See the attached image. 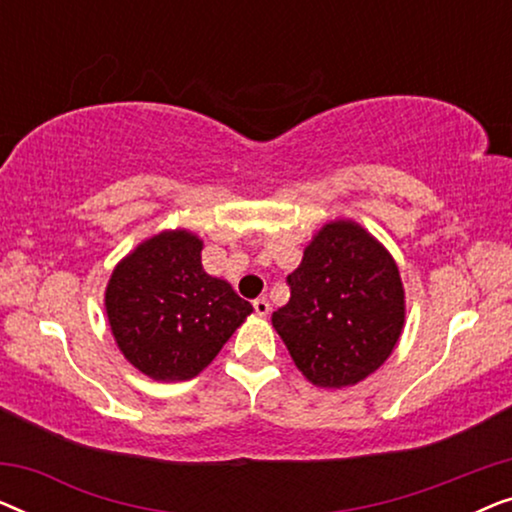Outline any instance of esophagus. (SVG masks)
<instances>
[{"label":"esophagus","instance_id":"1","mask_svg":"<svg viewBox=\"0 0 512 512\" xmlns=\"http://www.w3.org/2000/svg\"><path fill=\"white\" fill-rule=\"evenodd\" d=\"M254 310L258 317H268L270 314V300L268 298H256L254 300Z\"/></svg>","mask_w":512,"mask_h":512}]
</instances>
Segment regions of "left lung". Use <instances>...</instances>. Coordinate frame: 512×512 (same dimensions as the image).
<instances>
[{"label": "left lung", "instance_id": "8db88e82", "mask_svg": "<svg viewBox=\"0 0 512 512\" xmlns=\"http://www.w3.org/2000/svg\"><path fill=\"white\" fill-rule=\"evenodd\" d=\"M291 298L272 312L300 373L342 389L375 373L401 338L405 293L394 258L354 221H331L286 277Z\"/></svg>", "mask_w": 512, "mask_h": 512}]
</instances>
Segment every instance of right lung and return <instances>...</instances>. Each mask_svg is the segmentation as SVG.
Masks as SVG:
<instances>
[{
	"label": "right lung",
	"mask_w": 512,
	"mask_h": 512,
	"mask_svg": "<svg viewBox=\"0 0 512 512\" xmlns=\"http://www.w3.org/2000/svg\"><path fill=\"white\" fill-rule=\"evenodd\" d=\"M202 240L188 230L149 237L111 272L104 307L111 333L153 380H191L254 312L226 279L202 270Z\"/></svg>",
	"instance_id": "obj_1"
}]
</instances>
